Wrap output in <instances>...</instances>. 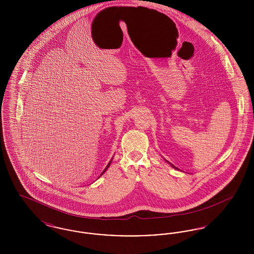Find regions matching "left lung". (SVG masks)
Listing matches in <instances>:
<instances>
[{
  "label": "left lung",
  "instance_id": "8db88e82",
  "mask_svg": "<svg viewBox=\"0 0 254 254\" xmlns=\"http://www.w3.org/2000/svg\"><path fill=\"white\" fill-rule=\"evenodd\" d=\"M167 162H168V161H167ZM168 163H169V164H170V163H169V162H168ZM170 165H171V164H170ZM171 166H172V167H173V168H174V169H177V168H175V167H174V166H173V165H171Z\"/></svg>",
  "mask_w": 254,
  "mask_h": 254
}]
</instances>
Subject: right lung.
Returning a JSON list of instances; mask_svg holds the SVG:
<instances>
[{"label":"right lung","instance_id":"right-lung-1","mask_svg":"<svg viewBox=\"0 0 254 254\" xmlns=\"http://www.w3.org/2000/svg\"><path fill=\"white\" fill-rule=\"evenodd\" d=\"M111 161H112V159H111V160H110V162H109V165H108V166H107V168H106V169H105V170H104V171H103V172H102V174H101V175H100V176H102V175H103V174H104V173H105V172H106V170H107V169H109V165H110V163H111ZM100 176H99V177H100Z\"/></svg>","mask_w":254,"mask_h":254}]
</instances>
